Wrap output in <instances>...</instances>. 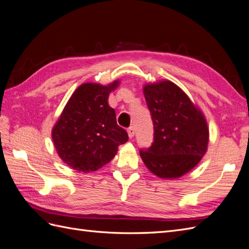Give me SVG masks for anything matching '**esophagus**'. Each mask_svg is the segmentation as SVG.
<instances>
[{
  "label": "esophagus",
  "mask_w": 249,
  "mask_h": 249,
  "mask_svg": "<svg viewBox=\"0 0 249 249\" xmlns=\"http://www.w3.org/2000/svg\"><path fill=\"white\" fill-rule=\"evenodd\" d=\"M127 133H128V137L130 139L133 138V136H135V128H133V127H129V128L127 129Z\"/></svg>",
  "instance_id": "34e87169"
}]
</instances>
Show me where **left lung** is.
<instances>
[{
    "mask_svg": "<svg viewBox=\"0 0 249 249\" xmlns=\"http://www.w3.org/2000/svg\"><path fill=\"white\" fill-rule=\"evenodd\" d=\"M154 123V142L140 156L152 174L178 179L195 168L206 154L209 130L205 116L175 83L162 80L143 87Z\"/></svg>",
    "mask_w": 249,
    "mask_h": 249,
    "instance_id": "8db88e82",
    "label": "left lung"
}]
</instances>
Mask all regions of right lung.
Here are the masks:
<instances>
[{
    "label": "right lung",
    "mask_w": 249,
    "mask_h": 249,
    "mask_svg": "<svg viewBox=\"0 0 249 249\" xmlns=\"http://www.w3.org/2000/svg\"><path fill=\"white\" fill-rule=\"evenodd\" d=\"M119 85L118 80L108 85L84 83L68 100L52 137L59 157L69 167L93 173L109 163L119 146L128 141L108 104L109 93Z\"/></svg>",
    "instance_id": "obj_1"
}]
</instances>
